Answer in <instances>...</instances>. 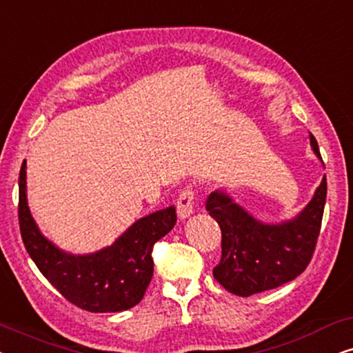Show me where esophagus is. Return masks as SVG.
Instances as JSON below:
<instances>
[{
    "label": "esophagus",
    "instance_id": "obj_1",
    "mask_svg": "<svg viewBox=\"0 0 353 353\" xmlns=\"http://www.w3.org/2000/svg\"><path fill=\"white\" fill-rule=\"evenodd\" d=\"M192 209H194V191L192 188H185L180 192V197H178L176 202V212L180 219H188L192 214Z\"/></svg>",
    "mask_w": 353,
    "mask_h": 353
}]
</instances>
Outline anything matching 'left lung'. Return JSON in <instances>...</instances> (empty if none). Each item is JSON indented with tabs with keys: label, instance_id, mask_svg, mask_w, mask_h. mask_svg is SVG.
I'll use <instances>...</instances> for the list:
<instances>
[{
	"label": "left lung",
	"instance_id": "obj_1",
	"mask_svg": "<svg viewBox=\"0 0 353 353\" xmlns=\"http://www.w3.org/2000/svg\"><path fill=\"white\" fill-rule=\"evenodd\" d=\"M318 157L320 149L310 133ZM326 202V175L296 219L268 225L254 219L223 191L207 197L205 209L221 230V259L214 278L226 291L249 297L296 279L310 263Z\"/></svg>",
	"mask_w": 353,
	"mask_h": 353
}]
</instances>
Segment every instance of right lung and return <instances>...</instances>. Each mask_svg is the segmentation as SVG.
<instances>
[{"label": "right lung", "mask_w": 353, "mask_h": 353, "mask_svg": "<svg viewBox=\"0 0 353 353\" xmlns=\"http://www.w3.org/2000/svg\"><path fill=\"white\" fill-rule=\"evenodd\" d=\"M27 163L19 173V225L23 245L48 281L74 305L93 313L128 310L141 302L152 279V248L176 223L175 207L134 221L114 244L74 255L56 248L38 230L27 204Z\"/></svg>", "instance_id": "right-lung-1"}]
</instances>
